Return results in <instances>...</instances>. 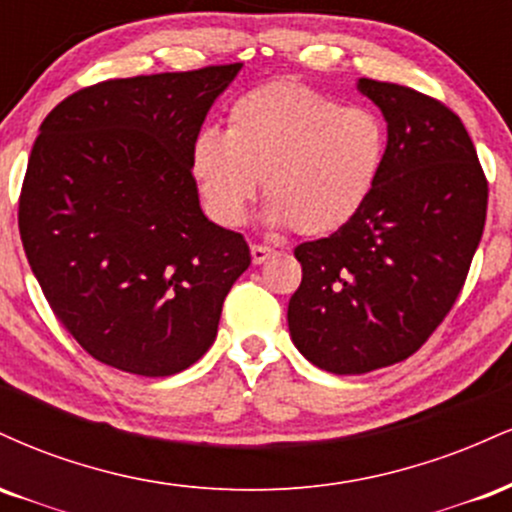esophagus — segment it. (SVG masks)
Listing matches in <instances>:
<instances>
[{
	"instance_id": "esophagus-1",
	"label": "esophagus",
	"mask_w": 512,
	"mask_h": 512,
	"mask_svg": "<svg viewBox=\"0 0 512 512\" xmlns=\"http://www.w3.org/2000/svg\"><path fill=\"white\" fill-rule=\"evenodd\" d=\"M250 255H252V264H262L267 262L269 257H274L276 250L269 248V245H250Z\"/></svg>"
}]
</instances>
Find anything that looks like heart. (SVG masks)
Returning <instances> with one entry per match:
<instances>
[{"label": "heart", "mask_w": 512, "mask_h": 512, "mask_svg": "<svg viewBox=\"0 0 512 512\" xmlns=\"http://www.w3.org/2000/svg\"><path fill=\"white\" fill-rule=\"evenodd\" d=\"M385 156L387 129L373 110L342 108L296 81H269L228 108L226 134H197L190 161L219 223L245 221L262 178L269 223L317 238L363 209Z\"/></svg>", "instance_id": "1"}]
</instances>
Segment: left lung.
Masks as SVG:
<instances>
[{
  "label": "left lung",
  "mask_w": 512,
  "mask_h": 512,
  "mask_svg": "<svg viewBox=\"0 0 512 512\" xmlns=\"http://www.w3.org/2000/svg\"><path fill=\"white\" fill-rule=\"evenodd\" d=\"M387 122L383 173L363 209L293 255L303 279L289 330L310 363L337 375L404 361L460 296L479 248L489 182L448 105L409 86L358 79Z\"/></svg>",
  "instance_id": "left-lung-1"
}]
</instances>
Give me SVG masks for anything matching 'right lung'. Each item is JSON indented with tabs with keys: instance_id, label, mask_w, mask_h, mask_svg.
Here are the masks:
<instances>
[{
	"instance_id": "1",
	"label": "right lung",
	"mask_w": 512,
	"mask_h": 512,
	"mask_svg": "<svg viewBox=\"0 0 512 512\" xmlns=\"http://www.w3.org/2000/svg\"><path fill=\"white\" fill-rule=\"evenodd\" d=\"M240 67L101 81L40 125L21 243L52 313L105 366L144 378L190 368L250 267L245 238L204 216L190 161Z\"/></svg>"
}]
</instances>
